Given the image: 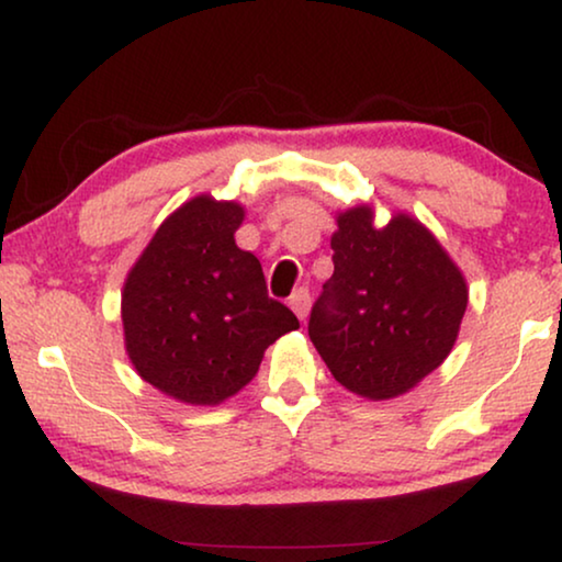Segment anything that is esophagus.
I'll use <instances>...</instances> for the list:
<instances>
[{"mask_svg":"<svg viewBox=\"0 0 562 562\" xmlns=\"http://www.w3.org/2000/svg\"><path fill=\"white\" fill-rule=\"evenodd\" d=\"M289 306L294 310V314L299 319H306V314H310V306H312V296H310V289H296L294 294L289 299Z\"/></svg>","mask_w":562,"mask_h":562,"instance_id":"1","label":"esophagus"}]
</instances>
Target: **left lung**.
Wrapping results in <instances>:
<instances>
[{"mask_svg": "<svg viewBox=\"0 0 562 562\" xmlns=\"http://www.w3.org/2000/svg\"><path fill=\"white\" fill-rule=\"evenodd\" d=\"M335 222V273L312 310L310 337L340 386L386 402L450 356L468 306L465 276L409 212L379 227L375 206L363 202Z\"/></svg>", "mask_w": 562, "mask_h": 562, "instance_id": "8db88e82", "label": "left lung"}]
</instances>
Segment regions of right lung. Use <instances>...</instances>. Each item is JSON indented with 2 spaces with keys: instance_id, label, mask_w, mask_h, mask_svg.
<instances>
[{
  "instance_id": "1",
  "label": "right lung",
  "mask_w": 562,
  "mask_h": 562,
  "mask_svg": "<svg viewBox=\"0 0 562 562\" xmlns=\"http://www.w3.org/2000/svg\"><path fill=\"white\" fill-rule=\"evenodd\" d=\"M245 206L196 194L160 222L122 286L125 350L176 402L217 406L256 379L268 345L299 329L268 296L260 260L235 243Z\"/></svg>"
}]
</instances>
